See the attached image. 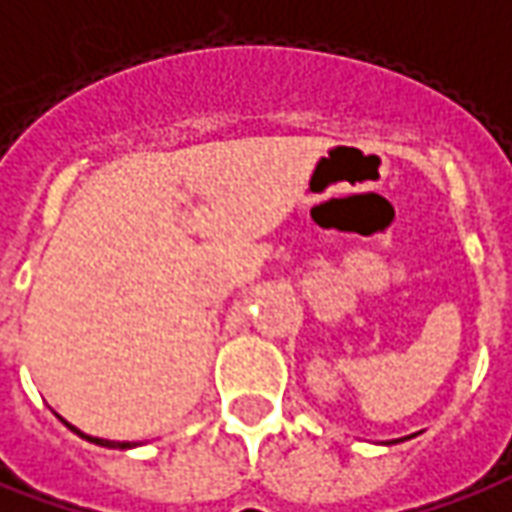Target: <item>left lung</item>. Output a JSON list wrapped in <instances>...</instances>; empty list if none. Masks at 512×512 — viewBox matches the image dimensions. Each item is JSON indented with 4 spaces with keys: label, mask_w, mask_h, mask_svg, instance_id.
I'll return each mask as SVG.
<instances>
[{
    "label": "left lung",
    "mask_w": 512,
    "mask_h": 512,
    "mask_svg": "<svg viewBox=\"0 0 512 512\" xmlns=\"http://www.w3.org/2000/svg\"><path fill=\"white\" fill-rule=\"evenodd\" d=\"M392 443H401V440H392Z\"/></svg>",
    "instance_id": "obj_1"
}]
</instances>
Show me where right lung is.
<instances>
[{
  "label": "right lung",
  "instance_id": "1",
  "mask_svg": "<svg viewBox=\"0 0 512 512\" xmlns=\"http://www.w3.org/2000/svg\"><path fill=\"white\" fill-rule=\"evenodd\" d=\"M64 420V417H61ZM66 423V420H64ZM66 429H72L78 437H83V440H89V443H95V446H103V448H134L139 446V443H117V440H103V437H92V434H83L81 429H75L72 423H66Z\"/></svg>",
  "mask_w": 512,
  "mask_h": 512
}]
</instances>
